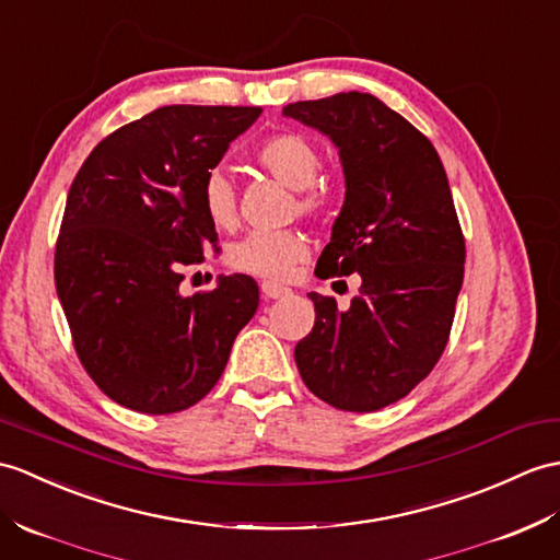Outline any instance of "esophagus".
Here are the masks:
<instances>
[{
    "label": "esophagus",
    "mask_w": 560,
    "mask_h": 560,
    "mask_svg": "<svg viewBox=\"0 0 560 560\" xmlns=\"http://www.w3.org/2000/svg\"><path fill=\"white\" fill-rule=\"evenodd\" d=\"M259 289H262V295L267 298V301H277V298H283V295L291 293L289 289H285V285L271 283V281H265L262 285H259Z\"/></svg>",
    "instance_id": "34e87169"
}]
</instances>
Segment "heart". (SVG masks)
<instances>
[{
  "instance_id": "1",
  "label": "heart",
  "mask_w": 560,
  "mask_h": 560,
  "mask_svg": "<svg viewBox=\"0 0 560 560\" xmlns=\"http://www.w3.org/2000/svg\"><path fill=\"white\" fill-rule=\"evenodd\" d=\"M255 162L298 190V210L303 214H319L324 210V192L315 188L322 168V154L301 133H275L265 138L253 152ZM202 212L214 229L229 231L238 224V200L231 178L214 168L202 180ZM307 255V241L301 231H253L241 241L231 243L226 265L243 275L281 281Z\"/></svg>"
}]
</instances>
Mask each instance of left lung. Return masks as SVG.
<instances>
[{"mask_svg":"<svg viewBox=\"0 0 560 560\" xmlns=\"http://www.w3.org/2000/svg\"><path fill=\"white\" fill-rule=\"evenodd\" d=\"M283 116L329 136L343 164L346 200L315 275L362 279L346 310L310 293L315 327L295 346L298 372L334 408L382 410L434 370L456 315L465 238L444 164L370 93L293 102Z\"/></svg>","mask_w":560,"mask_h":560,"instance_id":"left-lung-1","label":"left lung"}]
</instances>
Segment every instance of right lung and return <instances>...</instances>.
<instances>
[{"instance_id":"1","label":"right lung","mask_w":560,"mask_h":560,"mask_svg":"<svg viewBox=\"0 0 560 560\" xmlns=\"http://www.w3.org/2000/svg\"><path fill=\"white\" fill-rule=\"evenodd\" d=\"M259 107L172 104L97 142L75 174L55 253V283L81 365L124 408L195 406L255 315L257 283L219 277L180 293V269L217 250L202 180Z\"/></svg>"}]
</instances>
